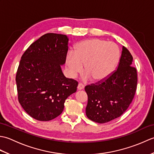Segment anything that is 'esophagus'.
<instances>
[{
	"mask_svg": "<svg viewBox=\"0 0 154 154\" xmlns=\"http://www.w3.org/2000/svg\"><path fill=\"white\" fill-rule=\"evenodd\" d=\"M83 89H84V85L83 84L79 83V85H78V86H77V89L78 90H82Z\"/></svg>",
	"mask_w": 154,
	"mask_h": 154,
	"instance_id": "esophagus-1",
	"label": "esophagus"
}]
</instances>
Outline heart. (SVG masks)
<instances>
[{"label": "heart", "mask_w": 154, "mask_h": 154, "mask_svg": "<svg viewBox=\"0 0 154 154\" xmlns=\"http://www.w3.org/2000/svg\"><path fill=\"white\" fill-rule=\"evenodd\" d=\"M120 50L114 42L100 39H89L78 44L74 53L69 51L65 64L72 77L83 69L87 72L85 79L93 78L99 82L107 79L115 69L120 60Z\"/></svg>", "instance_id": "1"}]
</instances>
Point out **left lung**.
I'll use <instances>...</instances> for the list:
<instances>
[{
  "mask_svg": "<svg viewBox=\"0 0 154 154\" xmlns=\"http://www.w3.org/2000/svg\"><path fill=\"white\" fill-rule=\"evenodd\" d=\"M132 61L131 54L123 46L117 69L105 80L85 87L88 96V119L97 123H106L127 110L134 97L138 81Z\"/></svg>",
  "mask_w": 154,
  "mask_h": 154,
  "instance_id": "left-lung-1",
  "label": "left lung"
}]
</instances>
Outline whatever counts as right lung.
I'll list each match as a JSON object with an SVG mask.
<instances>
[{"label": "right lung", "mask_w": 154, "mask_h": 154, "mask_svg": "<svg viewBox=\"0 0 154 154\" xmlns=\"http://www.w3.org/2000/svg\"><path fill=\"white\" fill-rule=\"evenodd\" d=\"M67 35L48 33L22 55L16 75L18 99L31 117L49 121L64 109L67 98L76 92L78 82L62 73L68 51Z\"/></svg>", "instance_id": "1"}]
</instances>
